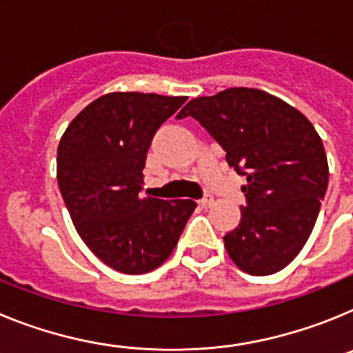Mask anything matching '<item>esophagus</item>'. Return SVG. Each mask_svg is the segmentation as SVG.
<instances>
[{"label":"esophagus","mask_w":353,"mask_h":353,"mask_svg":"<svg viewBox=\"0 0 353 353\" xmlns=\"http://www.w3.org/2000/svg\"><path fill=\"white\" fill-rule=\"evenodd\" d=\"M198 203H199V207H203V208H208V207H210V205H212V203H214V199H212V198H210V196H205V198H201V199H199Z\"/></svg>","instance_id":"esophagus-1"}]
</instances>
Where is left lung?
<instances>
[{
    "label": "left lung",
    "instance_id": "left-lung-1",
    "mask_svg": "<svg viewBox=\"0 0 353 353\" xmlns=\"http://www.w3.org/2000/svg\"><path fill=\"white\" fill-rule=\"evenodd\" d=\"M192 117L248 179L240 224L224 245L240 270L276 274L310 239L329 183L322 139L285 101L256 88H228L192 99L176 118Z\"/></svg>",
    "mask_w": 353,
    "mask_h": 353
}]
</instances>
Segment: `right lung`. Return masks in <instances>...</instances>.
Wrapping results in <instances>:
<instances>
[{"instance_id": "right-lung-1", "label": "right lung", "mask_w": 353, "mask_h": 353, "mask_svg": "<svg viewBox=\"0 0 353 353\" xmlns=\"http://www.w3.org/2000/svg\"><path fill=\"white\" fill-rule=\"evenodd\" d=\"M187 97L114 92L70 121L56 176L77 233L108 267L146 274L170 258L194 212L192 199L143 196V168L155 132Z\"/></svg>"}]
</instances>
